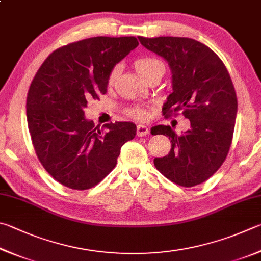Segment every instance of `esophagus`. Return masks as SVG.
Wrapping results in <instances>:
<instances>
[{
	"instance_id": "esophagus-1",
	"label": "esophagus",
	"mask_w": 261,
	"mask_h": 261,
	"mask_svg": "<svg viewBox=\"0 0 261 261\" xmlns=\"http://www.w3.org/2000/svg\"><path fill=\"white\" fill-rule=\"evenodd\" d=\"M136 133L138 136H145L149 134V127L147 125H139L136 128Z\"/></svg>"
}]
</instances>
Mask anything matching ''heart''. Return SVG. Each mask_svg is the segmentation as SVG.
<instances>
[{"mask_svg": "<svg viewBox=\"0 0 261 261\" xmlns=\"http://www.w3.org/2000/svg\"><path fill=\"white\" fill-rule=\"evenodd\" d=\"M154 66H164L162 62H159L158 59H154V58H140L138 61L135 62V70L136 72L139 73V75H143L145 72L149 71L150 68H152ZM118 73V67H114L113 70L111 71L109 75V81L112 82L114 80V77H116ZM130 114L135 118H139V119H142L145 117V110L144 109H141V108H136L134 110H132Z\"/></svg>", "mask_w": 261, "mask_h": 261, "instance_id": "b5f03b06", "label": "heart"}]
</instances>
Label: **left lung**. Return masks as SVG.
Listing matches in <instances>:
<instances>
[{"label": "left lung", "instance_id": "left-lung-1", "mask_svg": "<svg viewBox=\"0 0 261 261\" xmlns=\"http://www.w3.org/2000/svg\"><path fill=\"white\" fill-rule=\"evenodd\" d=\"M139 40L170 66L172 93L163 113L182 110L190 120V128L181 135L170 126L152 127V134L167 136L172 144L167 156L154 158V166L176 185L202 184L225 162L234 134L237 98L229 73L216 53L194 39L139 36Z\"/></svg>", "mask_w": 261, "mask_h": 261}]
</instances>
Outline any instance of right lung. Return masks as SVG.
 Returning a JSON list of instances; mask_svg holds the SVG:
<instances>
[{
    "label": "right lung",
    "instance_id": "obj_1",
    "mask_svg": "<svg viewBox=\"0 0 261 261\" xmlns=\"http://www.w3.org/2000/svg\"><path fill=\"white\" fill-rule=\"evenodd\" d=\"M138 45L134 36L85 39L55 50L36 72L27 94V125L39 161L63 186H96L135 138V123L116 121L100 130L84 109L107 94L110 73Z\"/></svg>",
    "mask_w": 261,
    "mask_h": 261
}]
</instances>
